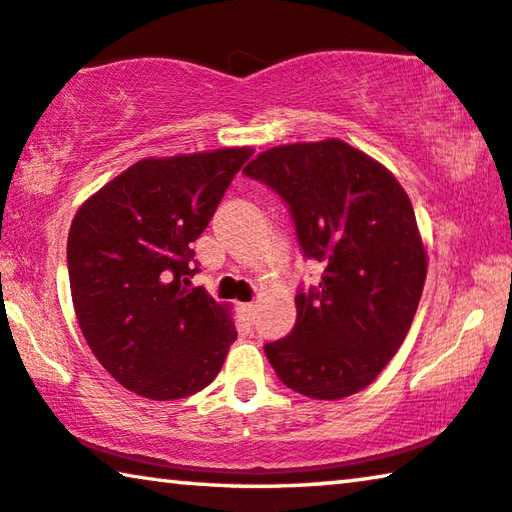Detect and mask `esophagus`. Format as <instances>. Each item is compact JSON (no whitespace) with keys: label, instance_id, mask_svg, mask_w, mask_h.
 <instances>
[{"label":"esophagus","instance_id":"34e87169","mask_svg":"<svg viewBox=\"0 0 512 512\" xmlns=\"http://www.w3.org/2000/svg\"><path fill=\"white\" fill-rule=\"evenodd\" d=\"M240 311L251 321V318L256 316V305H254V302H244V305H240Z\"/></svg>","mask_w":512,"mask_h":512}]
</instances>
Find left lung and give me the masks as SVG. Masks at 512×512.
<instances>
[{"mask_svg":"<svg viewBox=\"0 0 512 512\" xmlns=\"http://www.w3.org/2000/svg\"><path fill=\"white\" fill-rule=\"evenodd\" d=\"M291 210L302 254L323 265L295 295L291 335L265 344L279 381L311 399L367 388L402 346L427 277L413 205L379 161L344 140L279 145L242 170Z\"/></svg>","mask_w":512,"mask_h":512,"instance_id":"left-lung-1","label":"left lung"}]
</instances>
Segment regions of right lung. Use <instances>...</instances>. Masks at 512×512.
I'll list each match as a JSON object with an SVG mask.
<instances>
[{
	"label": "right lung",
	"mask_w": 512,
	"mask_h": 512,
	"mask_svg": "<svg viewBox=\"0 0 512 512\" xmlns=\"http://www.w3.org/2000/svg\"><path fill=\"white\" fill-rule=\"evenodd\" d=\"M249 147L143 159L80 205L66 265L96 360L140 397L180 399L217 379L235 342L231 307L194 277V249Z\"/></svg>",
	"instance_id": "add662e5"
}]
</instances>
